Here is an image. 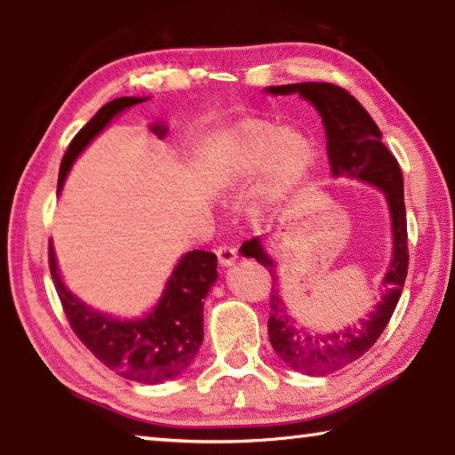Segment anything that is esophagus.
<instances>
[{
	"mask_svg": "<svg viewBox=\"0 0 455 455\" xmlns=\"http://www.w3.org/2000/svg\"><path fill=\"white\" fill-rule=\"evenodd\" d=\"M217 257L220 267H230L236 260V249L230 244H219L217 246Z\"/></svg>",
	"mask_w": 455,
	"mask_h": 455,
	"instance_id": "obj_1",
	"label": "esophagus"
}]
</instances>
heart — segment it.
I'll list each match as a JSON object with an SVG mask.
<instances>
[{
    "mask_svg": "<svg viewBox=\"0 0 455 455\" xmlns=\"http://www.w3.org/2000/svg\"><path fill=\"white\" fill-rule=\"evenodd\" d=\"M313 148L303 134L267 120H249L230 134L217 156V171L246 179L263 171L260 192L267 200L291 195L309 172Z\"/></svg>",
    "mask_w": 455,
    "mask_h": 455,
    "instance_id": "b5f03b06",
    "label": "heart"
}]
</instances>
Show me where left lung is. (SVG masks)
I'll list each match as a JSON object with an SVG mask.
<instances>
[{
    "label": "left lung",
    "mask_w": 455,
    "mask_h": 455,
    "mask_svg": "<svg viewBox=\"0 0 455 455\" xmlns=\"http://www.w3.org/2000/svg\"><path fill=\"white\" fill-rule=\"evenodd\" d=\"M271 94H295L317 108L327 132V152L333 176H351L373 184L385 192L389 203L391 225H394V259L383 279L385 295L375 311L367 319H361L357 327H349L331 335H311L309 331L297 327L284 307L281 292L271 289L268 297V339L273 349L289 367L307 375H329L345 365L357 361L373 347L383 333L391 315H394L410 265L407 251V219L403 200V174L394 154L381 142V132L367 110L347 90L329 82H301L287 86H271ZM243 255L257 259L268 268L275 279V265L268 259L259 238H251L243 244Z\"/></svg>",
    "instance_id": "obj_1"
}]
</instances>
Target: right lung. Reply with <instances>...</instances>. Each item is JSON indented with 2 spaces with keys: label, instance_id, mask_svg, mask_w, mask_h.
<instances>
[{
  "label": "right lung",
  "instance_id": "1",
  "mask_svg": "<svg viewBox=\"0 0 455 455\" xmlns=\"http://www.w3.org/2000/svg\"><path fill=\"white\" fill-rule=\"evenodd\" d=\"M144 102V98H116L100 108L96 116L72 138L61 158L58 190L76 156L86 148L92 138L102 132L104 126L118 112ZM152 132L163 138L166 128L154 124ZM48 263L53 287L64 307L66 319L76 337L94 353V357L116 371L120 377L138 383H160L180 375L203 345V311L204 297L211 284L217 281V255L206 251H190L176 265L166 291L156 309L146 319L116 321L84 305L61 283L56 255L52 243L48 249Z\"/></svg>",
  "mask_w": 455,
  "mask_h": 455
}]
</instances>
